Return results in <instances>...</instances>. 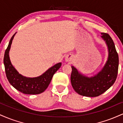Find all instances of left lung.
<instances>
[{
	"label": "left lung",
	"mask_w": 123,
	"mask_h": 123,
	"mask_svg": "<svg viewBox=\"0 0 123 123\" xmlns=\"http://www.w3.org/2000/svg\"><path fill=\"white\" fill-rule=\"evenodd\" d=\"M108 50L107 61L99 72L92 77L84 75L72 66L70 81L73 89L79 95L95 97L101 95L113 86L116 80L118 68V55L115 44L108 33H101Z\"/></svg>",
	"instance_id": "left-lung-1"
}]
</instances>
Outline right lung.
I'll list each match as a JSON object with an SVG mask.
<instances>
[{"label":"right lung","mask_w":123,"mask_h":123,"mask_svg":"<svg viewBox=\"0 0 123 123\" xmlns=\"http://www.w3.org/2000/svg\"><path fill=\"white\" fill-rule=\"evenodd\" d=\"M16 33L11 38L4 56L3 62L7 78L11 85L21 92L31 95L41 94L47 89L54 73L61 66V62L54 65L37 77H28L22 75L12 65L9 57L11 45Z\"/></svg>","instance_id":"right-lung-1"}]
</instances>
